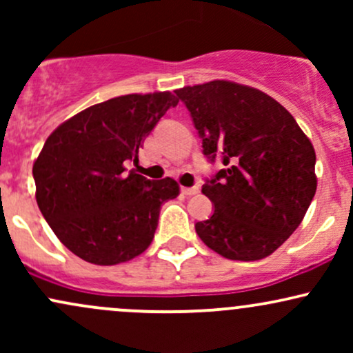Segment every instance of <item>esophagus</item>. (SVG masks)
I'll use <instances>...</instances> for the list:
<instances>
[{
	"instance_id": "obj_1",
	"label": "esophagus",
	"mask_w": 353,
	"mask_h": 353,
	"mask_svg": "<svg viewBox=\"0 0 353 353\" xmlns=\"http://www.w3.org/2000/svg\"><path fill=\"white\" fill-rule=\"evenodd\" d=\"M181 192L184 194V196H194V194L199 192V188H197V185H194V188H181Z\"/></svg>"
}]
</instances>
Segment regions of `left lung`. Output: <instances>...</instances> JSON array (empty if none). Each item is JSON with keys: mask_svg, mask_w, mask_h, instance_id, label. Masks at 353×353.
<instances>
[{"mask_svg": "<svg viewBox=\"0 0 353 353\" xmlns=\"http://www.w3.org/2000/svg\"><path fill=\"white\" fill-rule=\"evenodd\" d=\"M210 163L202 185L214 214L196 232L230 261H259L301 225L317 189L315 151L297 121L265 92L230 81L177 89Z\"/></svg>", "mask_w": 353, "mask_h": 353, "instance_id": "obj_1", "label": "left lung"}]
</instances>
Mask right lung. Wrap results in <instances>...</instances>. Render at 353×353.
I'll return each instance as SVG.
<instances>
[{"mask_svg": "<svg viewBox=\"0 0 353 353\" xmlns=\"http://www.w3.org/2000/svg\"><path fill=\"white\" fill-rule=\"evenodd\" d=\"M179 99L125 94L84 109L52 131L33 164L36 202L56 237L96 265H116L151 245L164 202L179 196L171 177L125 169L154 125Z\"/></svg>", "mask_w": 353, "mask_h": 353, "instance_id": "1", "label": "right lung"}]
</instances>
